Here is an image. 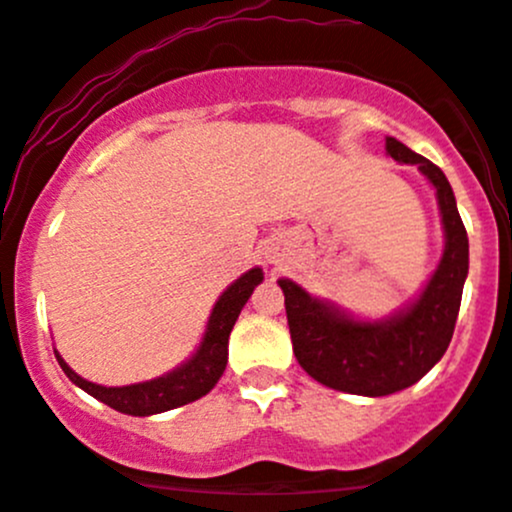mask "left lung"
Masks as SVG:
<instances>
[{
    "instance_id": "obj_1",
    "label": "left lung",
    "mask_w": 512,
    "mask_h": 512,
    "mask_svg": "<svg viewBox=\"0 0 512 512\" xmlns=\"http://www.w3.org/2000/svg\"><path fill=\"white\" fill-rule=\"evenodd\" d=\"M385 151L397 163L419 168L436 190L445 248L424 291L390 317L361 320L337 303L310 296L296 281L279 279L293 354L301 368L317 383L363 397H385L411 387L443 358L469 272L467 231L443 170L395 137L385 139Z\"/></svg>"
}]
</instances>
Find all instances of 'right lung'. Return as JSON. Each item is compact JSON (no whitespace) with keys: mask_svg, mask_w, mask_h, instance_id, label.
<instances>
[{"mask_svg":"<svg viewBox=\"0 0 512 512\" xmlns=\"http://www.w3.org/2000/svg\"><path fill=\"white\" fill-rule=\"evenodd\" d=\"M262 279L264 274L260 267H252L250 272L238 276V279L221 293L219 301L214 303V308H211L207 332H204L195 354L187 358L185 363H180L178 368L168 370L166 375H158L154 380L122 387H105L76 375L74 370L67 366V361L55 351L57 363H60L64 375H67L76 387H81L88 395L96 397L98 402L108 404V407L129 416L161 414V411L195 402V399L204 397L211 387L219 383V378L228 363V337H231V330L233 325H236L240 310L248 303L255 286L262 284Z\"/></svg>","mask_w":512,"mask_h":512,"instance_id":"1","label":"right lung"}]
</instances>
